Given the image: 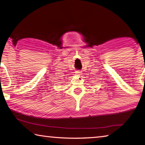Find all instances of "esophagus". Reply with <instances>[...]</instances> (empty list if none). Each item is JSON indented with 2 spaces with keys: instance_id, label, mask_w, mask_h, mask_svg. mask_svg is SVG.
<instances>
[{
  "instance_id": "34e87169",
  "label": "esophagus",
  "mask_w": 145,
  "mask_h": 145,
  "mask_svg": "<svg viewBox=\"0 0 145 145\" xmlns=\"http://www.w3.org/2000/svg\"><path fill=\"white\" fill-rule=\"evenodd\" d=\"M76 74H77L78 76H81V75L82 74V71H76Z\"/></svg>"
}]
</instances>
